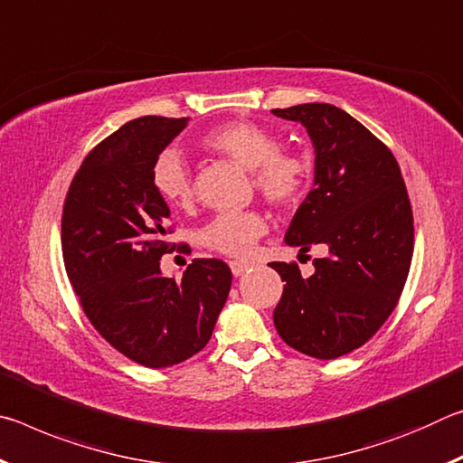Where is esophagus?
Masks as SVG:
<instances>
[{
	"mask_svg": "<svg viewBox=\"0 0 463 463\" xmlns=\"http://www.w3.org/2000/svg\"><path fill=\"white\" fill-rule=\"evenodd\" d=\"M229 265H231V271H232L234 278H241L242 273H245L250 268L247 261H231Z\"/></svg>",
	"mask_w": 463,
	"mask_h": 463,
	"instance_id": "obj_1",
	"label": "esophagus"
}]
</instances>
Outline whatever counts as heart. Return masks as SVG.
<instances>
[{"label": "heart", "mask_w": 463, "mask_h": 463, "mask_svg": "<svg viewBox=\"0 0 463 463\" xmlns=\"http://www.w3.org/2000/svg\"><path fill=\"white\" fill-rule=\"evenodd\" d=\"M200 145L210 153L222 155L250 171L257 194L276 208H288L302 198L312 177V161L307 153L281 151L276 132L247 120H232L208 130ZM155 192L171 206L192 203L194 185L190 167L177 148L156 155L151 169ZM268 224L253 210H232L214 216L202 231V242L231 257H247Z\"/></svg>", "instance_id": "b5f03b06"}]
</instances>
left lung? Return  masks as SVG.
<instances>
[{
    "label": "left lung",
    "mask_w": 463,
    "mask_h": 463,
    "mask_svg": "<svg viewBox=\"0 0 463 463\" xmlns=\"http://www.w3.org/2000/svg\"><path fill=\"white\" fill-rule=\"evenodd\" d=\"M307 128L315 146V187L296 210L286 245H325L315 273L269 263L284 294L273 325L289 347L335 359L372 339L402 294L412 260V210L390 148L331 104L271 109Z\"/></svg>",
    "instance_id": "1"
}]
</instances>
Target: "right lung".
Segmentation results:
<instances>
[{
	"label": "right lung",
	"instance_id": "right-lung-1",
	"mask_svg": "<svg viewBox=\"0 0 463 463\" xmlns=\"http://www.w3.org/2000/svg\"><path fill=\"white\" fill-rule=\"evenodd\" d=\"M187 120L124 124L85 156L62 208V260L83 312L114 349L155 370L206 347L232 281L221 260H194L182 281L161 273L169 206L151 169Z\"/></svg>",
	"mask_w": 463,
	"mask_h": 463
}]
</instances>
